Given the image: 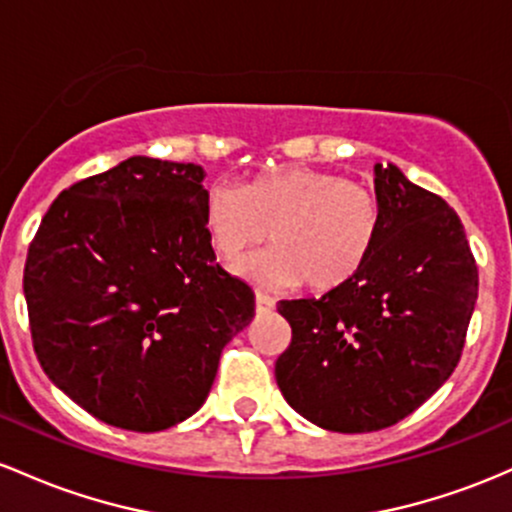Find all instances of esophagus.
Here are the masks:
<instances>
[{"label": "esophagus", "mask_w": 512, "mask_h": 512, "mask_svg": "<svg viewBox=\"0 0 512 512\" xmlns=\"http://www.w3.org/2000/svg\"><path fill=\"white\" fill-rule=\"evenodd\" d=\"M275 307L273 297H268L266 292H256V312L258 314H271Z\"/></svg>", "instance_id": "1"}]
</instances>
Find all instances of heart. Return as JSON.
<instances>
[{
  "label": "heart",
  "mask_w": 512,
  "mask_h": 512,
  "mask_svg": "<svg viewBox=\"0 0 512 512\" xmlns=\"http://www.w3.org/2000/svg\"><path fill=\"white\" fill-rule=\"evenodd\" d=\"M203 227L225 263L271 237L275 246L237 266L244 278L331 292L350 283L375 254L382 205L370 188L341 174L283 166L251 176L241 188L212 183L203 198Z\"/></svg>",
  "instance_id": "1"
}]
</instances>
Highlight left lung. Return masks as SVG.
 <instances>
[{"label": "left lung", "instance_id": "1", "mask_svg": "<svg viewBox=\"0 0 512 512\" xmlns=\"http://www.w3.org/2000/svg\"><path fill=\"white\" fill-rule=\"evenodd\" d=\"M382 234L350 283L283 300L292 341L275 363L285 401L333 433H372L433 396L462 358L479 271L457 212L394 164L375 166Z\"/></svg>", "mask_w": 512, "mask_h": 512}]
</instances>
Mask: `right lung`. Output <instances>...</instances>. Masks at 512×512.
Masks as SVG:
<instances>
[{
  "mask_svg": "<svg viewBox=\"0 0 512 512\" xmlns=\"http://www.w3.org/2000/svg\"><path fill=\"white\" fill-rule=\"evenodd\" d=\"M205 171L130 157L65 188L28 246L24 295L40 367L108 426L157 433L208 399L254 290L215 263Z\"/></svg>",
  "mask_w": 512,
  "mask_h": 512,
  "instance_id": "add662e5",
  "label": "right lung"
}]
</instances>
